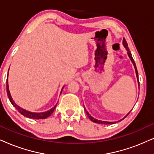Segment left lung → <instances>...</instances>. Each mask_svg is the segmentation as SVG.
<instances>
[{
	"mask_svg": "<svg viewBox=\"0 0 154 154\" xmlns=\"http://www.w3.org/2000/svg\"><path fill=\"white\" fill-rule=\"evenodd\" d=\"M123 45H124V48H125L126 49V50H127V53H128V55H129V58H130V59H131V61L132 62V63H133V65H134V68H135V70H136V75H137V79H138V83H139V78H138V71H137V66H136L135 62H134V59H133V57H132V55H131V52H130V50H129V48H128V44H127V42H126V40H125V39H124V38L123 39ZM85 111H86V113H87V116H88V117H89V119H90V120L91 121V122H94V123H97V124H114V122H104V121H100V120L96 119L93 118L92 116H91L90 115V114H89L88 112H87V111L86 110V109L85 108ZM129 113H130V112L128 113V114H126V116H124V118H126V116H128V114H129ZM124 118L122 119H124ZM122 119H121L120 121H122Z\"/></svg>",
	"mask_w": 154,
	"mask_h": 154,
	"instance_id": "obj_1",
	"label": "left lung"
}]
</instances>
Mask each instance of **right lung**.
<instances>
[{
  "mask_svg": "<svg viewBox=\"0 0 154 154\" xmlns=\"http://www.w3.org/2000/svg\"><path fill=\"white\" fill-rule=\"evenodd\" d=\"M63 88H64V87H63V89H62L61 93H62V91H63ZM6 89H7L8 97L9 100H10V102H11V104L13 105V106H14V107L18 111V112H20L21 114H23V116H26V117H28V118L34 119H46L47 117H48V116H50V115H51V114H52V112H54V110L55 109L56 106H57V104H56V105L54 106L53 108H52L51 109L47 111V112H45L35 113V112H29V111H27V110L24 109L20 107V106H19L18 105H17L16 104H15L14 101H13L12 97H11V93H10V91H9L8 81V78H7V80H6Z\"/></svg>",
  "mask_w": 154,
  "mask_h": 154,
  "instance_id": "right-lung-1",
  "label": "right lung"
}]
</instances>
